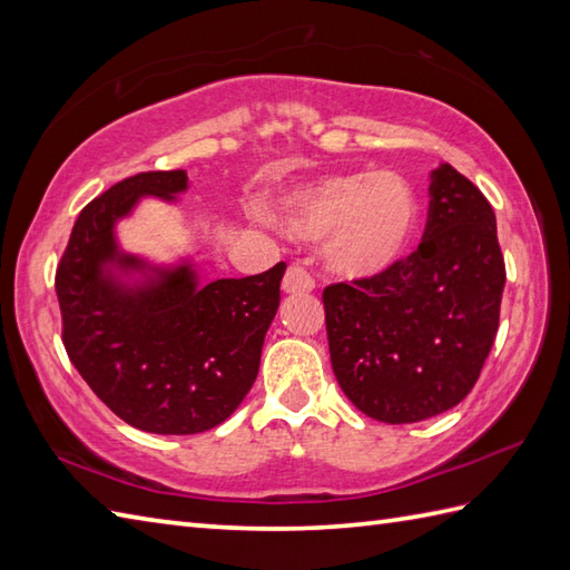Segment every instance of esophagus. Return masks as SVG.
<instances>
[{
	"label": "esophagus",
	"instance_id": "1",
	"mask_svg": "<svg viewBox=\"0 0 570 570\" xmlns=\"http://www.w3.org/2000/svg\"><path fill=\"white\" fill-rule=\"evenodd\" d=\"M282 288L286 294H308L316 288V278H313L301 264H292L284 274Z\"/></svg>",
	"mask_w": 570,
	"mask_h": 570
}]
</instances>
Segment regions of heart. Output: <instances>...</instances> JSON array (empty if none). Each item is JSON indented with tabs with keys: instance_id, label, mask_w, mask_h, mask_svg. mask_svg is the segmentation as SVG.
<instances>
[{
	"instance_id": "b5f03b06",
	"label": "heart",
	"mask_w": 570,
	"mask_h": 570,
	"mask_svg": "<svg viewBox=\"0 0 570 570\" xmlns=\"http://www.w3.org/2000/svg\"><path fill=\"white\" fill-rule=\"evenodd\" d=\"M278 217L294 237H325V257L337 274L372 276L402 254L416 198L396 174H335L286 196Z\"/></svg>"
}]
</instances>
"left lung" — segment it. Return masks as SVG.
Segmentation results:
<instances>
[{"mask_svg": "<svg viewBox=\"0 0 570 570\" xmlns=\"http://www.w3.org/2000/svg\"><path fill=\"white\" fill-rule=\"evenodd\" d=\"M421 245L323 288L335 380L362 414L416 423L463 402L500 328L504 257L480 188L441 164Z\"/></svg>", "mask_w": 570, "mask_h": 570, "instance_id": "left-lung-1", "label": "left lung"}]
</instances>
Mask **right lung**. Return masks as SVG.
<instances>
[{"label": "right lung", "instance_id": "obj_1", "mask_svg": "<svg viewBox=\"0 0 570 570\" xmlns=\"http://www.w3.org/2000/svg\"><path fill=\"white\" fill-rule=\"evenodd\" d=\"M186 171L119 180L85 205L56 269L63 345L90 390L129 426L190 435L223 423L259 372L286 264L200 286L190 264L154 269L129 288L107 272L147 269L115 242V223L141 196L174 200Z\"/></svg>", "mask_w": 570, "mask_h": 570}]
</instances>
